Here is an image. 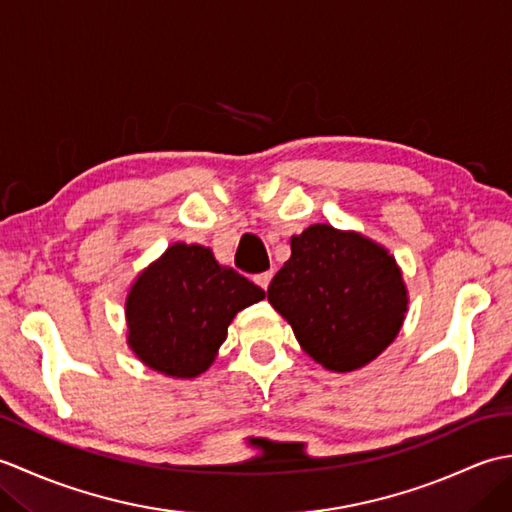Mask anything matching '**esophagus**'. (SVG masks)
Listing matches in <instances>:
<instances>
[{
    "label": "esophagus",
    "instance_id": "34e87169",
    "mask_svg": "<svg viewBox=\"0 0 512 512\" xmlns=\"http://www.w3.org/2000/svg\"><path fill=\"white\" fill-rule=\"evenodd\" d=\"M270 279H273V273H262V275L255 277V284H257L259 288H262V290H268Z\"/></svg>",
    "mask_w": 512,
    "mask_h": 512
}]
</instances>
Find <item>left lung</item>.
<instances>
[{"label": "left lung", "instance_id": "8db88e82", "mask_svg": "<svg viewBox=\"0 0 512 512\" xmlns=\"http://www.w3.org/2000/svg\"><path fill=\"white\" fill-rule=\"evenodd\" d=\"M268 301L303 352L330 372H354L394 343L409 306L396 257L358 231L312 224L290 237V259Z\"/></svg>", "mask_w": 512, "mask_h": 512}]
</instances>
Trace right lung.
Here are the masks:
<instances>
[{
  "label": "right lung",
  "mask_w": 512,
  "mask_h": 512,
  "mask_svg": "<svg viewBox=\"0 0 512 512\" xmlns=\"http://www.w3.org/2000/svg\"><path fill=\"white\" fill-rule=\"evenodd\" d=\"M264 297L211 248L176 242L127 290V345L158 374L198 378L213 365L235 314Z\"/></svg>",
  "instance_id": "add662e5"
}]
</instances>
